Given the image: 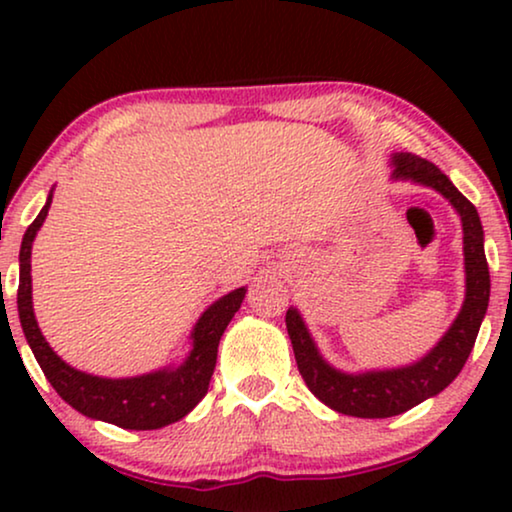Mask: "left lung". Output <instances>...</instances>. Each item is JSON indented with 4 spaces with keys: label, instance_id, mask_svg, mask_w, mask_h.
I'll return each mask as SVG.
<instances>
[{
    "label": "left lung",
    "instance_id": "8db88e82",
    "mask_svg": "<svg viewBox=\"0 0 512 512\" xmlns=\"http://www.w3.org/2000/svg\"><path fill=\"white\" fill-rule=\"evenodd\" d=\"M391 167H394L391 179L433 188L459 214L461 230H464L466 293L457 319L422 359L412 361L408 366L373 368L361 370V373H345V370L331 366L321 356L300 312L296 307H289L286 331H289L293 354H296L298 370L307 389L331 410L361 419L401 415L426 398L440 394L464 368L489 305L485 230H482L478 209L457 191L450 177L429 160L412 156V153H394Z\"/></svg>",
    "mask_w": 512,
    "mask_h": 512
}]
</instances>
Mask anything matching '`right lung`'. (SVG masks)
<instances>
[{
    "label": "right lung",
    "instance_id": "1",
    "mask_svg": "<svg viewBox=\"0 0 512 512\" xmlns=\"http://www.w3.org/2000/svg\"><path fill=\"white\" fill-rule=\"evenodd\" d=\"M53 202V191L48 193L46 205L37 219L25 230L20 244V282H18V317L34 359L39 361L46 380L53 384L60 398L79 410L81 415L100 422L116 424L121 429L151 431L186 417L209 389L219 340L230 319L240 310L247 286L226 293L214 300L191 331V352L181 363L163 366L153 373L135 377H100L83 373L62 361L48 345L34 317L32 307V242L39 228L44 226L48 209Z\"/></svg>",
    "mask_w": 512,
    "mask_h": 512
}]
</instances>
